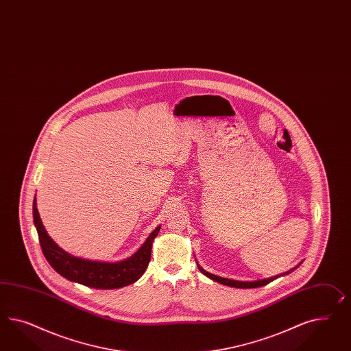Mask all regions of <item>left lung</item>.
<instances>
[{"label":"left lung","mask_w":351,"mask_h":351,"mask_svg":"<svg viewBox=\"0 0 351 351\" xmlns=\"http://www.w3.org/2000/svg\"><path fill=\"white\" fill-rule=\"evenodd\" d=\"M198 268H199L200 272L203 274V275L207 276L209 277L210 280H213V281H217L219 284L226 285V286H230V287H237V289H253V287H261V286H265V285L269 284V282H272L274 280H276L277 277H280V276L287 275V274H290L291 271H294V269H291V271H287V272H285V274H281L280 276H274V277H271V278H265V280H258V281H249V282H243V281H235V280H230V278H222V277H218L216 275H212V274H208L207 271H204L202 267L198 265Z\"/></svg>","instance_id":"left-lung-1"}]
</instances>
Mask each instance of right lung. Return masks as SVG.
<instances>
[{
	"mask_svg": "<svg viewBox=\"0 0 351 351\" xmlns=\"http://www.w3.org/2000/svg\"><path fill=\"white\" fill-rule=\"evenodd\" d=\"M33 219L38 232L39 244L42 247V252L46 256L48 263L57 274H60L70 281L102 290L119 289L139 280V277L144 274V271L149 265L152 243L160 231V228H156L133 256L121 262L107 263L76 258L67 254L61 247H57L55 241L48 237L47 231L42 225L36 199L33 200Z\"/></svg>",
	"mask_w": 351,
	"mask_h": 351,
	"instance_id": "add662e5",
	"label": "right lung"
}]
</instances>
